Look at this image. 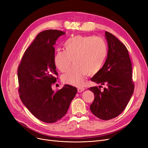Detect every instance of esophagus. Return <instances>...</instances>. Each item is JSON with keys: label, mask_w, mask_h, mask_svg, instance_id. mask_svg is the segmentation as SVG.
<instances>
[{"label": "esophagus", "mask_w": 148, "mask_h": 148, "mask_svg": "<svg viewBox=\"0 0 148 148\" xmlns=\"http://www.w3.org/2000/svg\"><path fill=\"white\" fill-rule=\"evenodd\" d=\"M84 90V88H79L78 89H77V91H78V92H82Z\"/></svg>", "instance_id": "34e87169"}]
</instances>
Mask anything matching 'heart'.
Wrapping results in <instances>:
<instances>
[{"instance_id":"1","label":"heart","mask_w":148,"mask_h":148,"mask_svg":"<svg viewBox=\"0 0 148 148\" xmlns=\"http://www.w3.org/2000/svg\"><path fill=\"white\" fill-rule=\"evenodd\" d=\"M65 50H58L54 56V64L62 73L64 82L77 87L82 86L87 75L98 73L104 65L108 48L103 38L76 35L64 43Z\"/></svg>"}]
</instances>
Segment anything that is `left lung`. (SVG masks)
I'll return each mask as SVG.
<instances>
[{"instance_id":"obj_1","label":"left lung","mask_w":148,"mask_h":148,"mask_svg":"<svg viewBox=\"0 0 148 148\" xmlns=\"http://www.w3.org/2000/svg\"><path fill=\"white\" fill-rule=\"evenodd\" d=\"M105 38L108 49L107 59L90 80L97 84H106L107 87L103 91L97 86L88 89L95 97L90 106V111L98 118L107 121L116 118L125 109L133 94L134 84L131 80L132 65L127 47L106 31Z\"/></svg>"}]
</instances>
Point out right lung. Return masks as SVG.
<instances>
[{
	"label": "right lung",
	"instance_id": "1",
	"mask_svg": "<svg viewBox=\"0 0 148 148\" xmlns=\"http://www.w3.org/2000/svg\"><path fill=\"white\" fill-rule=\"evenodd\" d=\"M65 34L58 30L40 32L23 54L18 68L22 103L36 118L46 123H54L63 118L77 92L75 87L68 84L57 92L51 88L58 75L53 46Z\"/></svg>",
	"mask_w": 148,
	"mask_h": 148
}]
</instances>
